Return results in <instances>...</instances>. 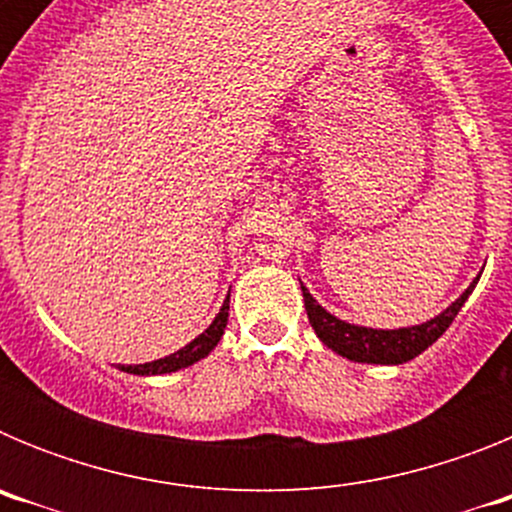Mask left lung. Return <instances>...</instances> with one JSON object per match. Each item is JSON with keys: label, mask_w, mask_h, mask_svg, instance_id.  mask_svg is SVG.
<instances>
[{"label": "left lung", "mask_w": 512, "mask_h": 512, "mask_svg": "<svg viewBox=\"0 0 512 512\" xmlns=\"http://www.w3.org/2000/svg\"><path fill=\"white\" fill-rule=\"evenodd\" d=\"M479 277L469 284L456 302H451L441 315L425 320L420 325H410V328H366V325L346 323V320L330 315L315 297L310 295V289L300 282L302 297H305V310L310 318L312 330L318 333L320 341L336 351L338 356L348 361H359V364H405V361L415 359L423 354L425 348L433 346L438 338L446 333L459 310L464 307L467 297L472 295V289L477 287Z\"/></svg>", "instance_id": "obj_1"}]
</instances>
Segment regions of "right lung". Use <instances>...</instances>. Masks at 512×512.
Masks as SVG:
<instances>
[{"mask_svg": "<svg viewBox=\"0 0 512 512\" xmlns=\"http://www.w3.org/2000/svg\"><path fill=\"white\" fill-rule=\"evenodd\" d=\"M228 310H230V295L225 297L223 307L220 312L215 315V320L210 323V328L205 333L189 341L187 346L174 351V354L164 356V359H156V361H148V364H135V366H120L122 372L128 374H138V377H156V374H171V372H179V369H187V366L197 364L200 359H205L210 354L212 348L220 343L223 338V330L228 325Z\"/></svg>", "mask_w": 512, "mask_h": 512, "instance_id": "obj_1", "label": "right lung"}]
</instances>
